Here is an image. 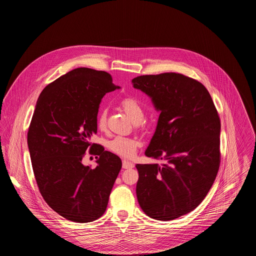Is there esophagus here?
Instances as JSON below:
<instances>
[{
	"instance_id": "obj_1",
	"label": "esophagus",
	"mask_w": 256,
	"mask_h": 256,
	"mask_svg": "<svg viewBox=\"0 0 256 256\" xmlns=\"http://www.w3.org/2000/svg\"><path fill=\"white\" fill-rule=\"evenodd\" d=\"M122 166H123V168H125V170H127V168H134V164L131 162H129V160H124L122 162Z\"/></svg>"
}]
</instances>
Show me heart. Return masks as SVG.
Returning a JSON list of instances; mask_svg holds the SVG:
<instances>
[{
    "label": "heart",
    "mask_w": 256,
    "mask_h": 256,
    "mask_svg": "<svg viewBox=\"0 0 256 256\" xmlns=\"http://www.w3.org/2000/svg\"><path fill=\"white\" fill-rule=\"evenodd\" d=\"M120 106L134 122H140L143 119L144 108L136 98L126 96L120 102ZM108 115L106 108H102L98 114L96 126L100 131H104L108 127ZM139 146L140 142L137 139L123 136H117L108 142V148L111 152L125 158L133 156Z\"/></svg>",
    "instance_id": "obj_1"
}]
</instances>
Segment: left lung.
Wrapping results in <instances>:
<instances>
[{
	"label": "left lung",
	"instance_id": "obj_1",
	"mask_svg": "<svg viewBox=\"0 0 256 256\" xmlns=\"http://www.w3.org/2000/svg\"><path fill=\"white\" fill-rule=\"evenodd\" d=\"M133 86L160 111L146 156L166 164H136L142 210L170 220L193 211L206 197L220 162L219 113L207 88L180 73L139 76Z\"/></svg>",
	"mask_w": 256,
	"mask_h": 256
}]
</instances>
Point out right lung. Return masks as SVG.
<instances>
[{
	"label": "right lung",
	"mask_w": 256,
	"mask_h": 256,
	"mask_svg": "<svg viewBox=\"0 0 256 256\" xmlns=\"http://www.w3.org/2000/svg\"><path fill=\"white\" fill-rule=\"evenodd\" d=\"M116 88L110 74L76 68L45 86L38 98L28 132L34 174L45 202L69 220L100 218L121 170L119 156L90 142L98 131L102 98ZM88 148L99 156L94 169L81 164Z\"/></svg>",
	"instance_id": "obj_1"
}]
</instances>
